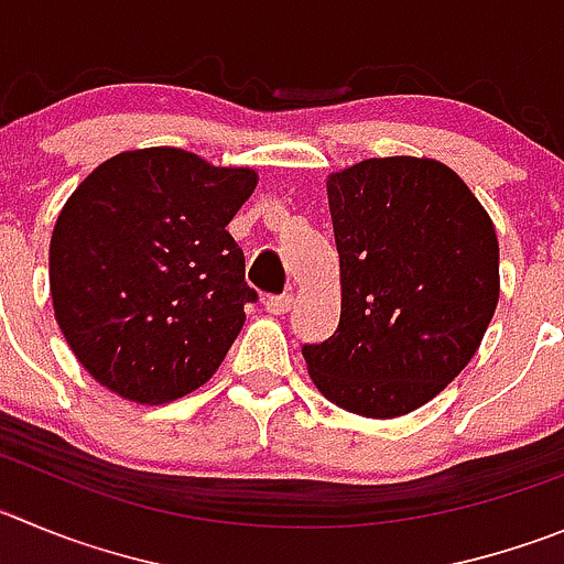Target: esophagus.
<instances>
[{
    "label": "esophagus",
    "instance_id": "1",
    "mask_svg": "<svg viewBox=\"0 0 564 564\" xmlns=\"http://www.w3.org/2000/svg\"><path fill=\"white\" fill-rule=\"evenodd\" d=\"M292 294H270V297L264 300V308L270 314H286L289 308H292Z\"/></svg>",
    "mask_w": 564,
    "mask_h": 564
}]
</instances>
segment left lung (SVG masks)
I'll return each mask as SVG.
<instances>
[{
  "instance_id": "8db88e82",
  "label": "left lung",
  "mask_w": 564,
  "mask_h": 564,
  "mask_svg": "<svg viewBox=\"0 0 564 564\" xmlns=\"http://www.w3.org/2000/svg\"><path fill=\"white\" fill-rule=\"evenodd\" d=\"M341 314L303 345L336 406L401 417L467 367L496 314L498 236L484 205L434 158H367L328 175Z\"/></svg>"
}]
</instances>
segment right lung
I'll use <instances>...</instances> for the list:
<instances>
[{
	"label": "right lung",
	"mask_w": 564,
	"mask_h": 564,
	"mask_svg": "<svg viewBox=\"0 0 564 564\" xmlns=\"http://www.w3.org/2000/svg\"><path fill=\"white\" fill-rule=\"evenodd\" d=\"M256 183L247 166L147 147L99 163L66 199L50 241L52 308L102 387L170 403L217 372L258 300L225 230Z\"/></svg>",
	"instance_id": "obj_1"
}]
</instances>
